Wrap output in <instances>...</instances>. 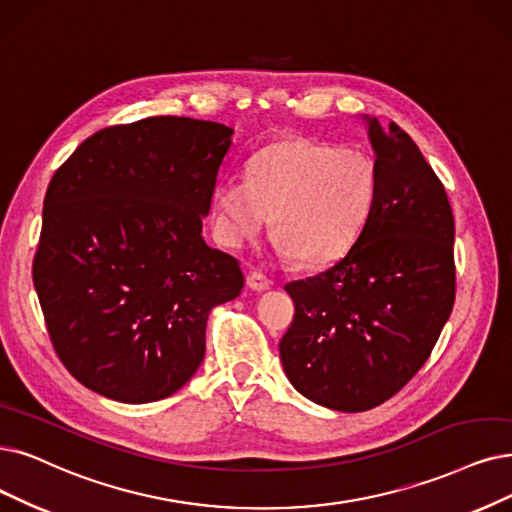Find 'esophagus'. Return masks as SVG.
I'll list each match as a JSON object with an SVG mask.
<instances>
[{"instance_id": "34e87169", "label": "esophagus", "mask_w": 512, "mask_h": 512, "mask_svg": "<svg viewBox=\"0 0 512 512\" xmlns=\"http://www.w3.org/2000/svg\"><path fill=\"white\" fill-rule=\"evenodd\" d=\"M248 285H250L254 292H264V290L271 288V279L264 275V273H260V271H252L248 275Z\"/></svg>"}]
</instances>
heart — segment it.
Listing matches in <instances>:
<instances>
[{
  "label": "heart",
  "mask_w": 512,
  "mask_h": 512,
  "mask_svg": "<svg viewBox=\"0 0 512 512\" xmlns=\"http://www.w3.org/2000/svg\"><path fill=\"white\" fill-rule=\"evenodd\" d=\"M376 201L378 172L365 153L285 138L250 159L245 180H220L212 210L218 237L229 248L256 237L273 214L279 256L327 264L359 241Z\"/></svg>",
  "instance_id": "heart-1"
}]
</instances>
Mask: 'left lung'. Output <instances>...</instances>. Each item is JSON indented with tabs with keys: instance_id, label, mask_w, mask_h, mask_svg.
Segmentation results:
<instances>
[{
	"instance_id": "1",
	"label": "left lung",
	"mask_w": 512,
	"mask_h": 512,
	"mask_svg": "<svg viewBox=\"0 0 512 512\" xmlns=\"http://www.w3.org/2000/svg\"><path fill=\"white\" fill-rule=\"evenodd\" d=\"M363 119L376 210L334 267L285 285L296 311L279 342L296 391L338 412L399 393L431 357L456 300L454 214L441 180L397 124Z\"/></svg>"
}]
</instances>
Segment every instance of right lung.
Wrapping results in <instances>:
<instances>
[{
  "label": "right lung",
  "mask_w": 512,
  "mask_h": 512,
  "mask_svg": "<svg viewBox=\"0 0 512 512\" xmlns=\"http://www.w3.org/2000/svg\"><path fill=\"white\" fill-rule=\"evenodd\" d=\"M231 136L147 117L92 134L52 176L33 283L58 359L90 391L174 395L206 355L210 311L241 294L237 258L201 235Z\"/></svg>",
  "instance_id": "obj_1"
}]
</instances>
